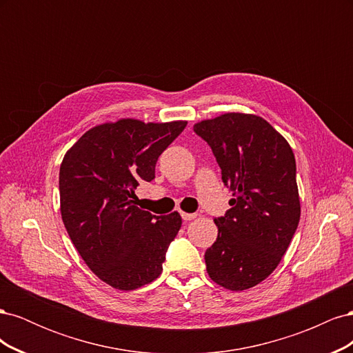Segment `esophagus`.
I'll return each instance as SVG.
<instances>
[{
    "label": "esophagus",
    "instance_id": "1",
    "mask_svg": "<svg viewBox=\"0 0 353 353\" xmlns=\"http://www.w3.org/2000/svg\"><path fill=\"white\" fill-rule=\"evenodd\" d=\"M181 216H183V219H184V221H191V219H194L197 215H196V213H185V212H181Z\"/></svg>",
    "mask_w": 353,
    "mask_h": 353
}]
</instances>
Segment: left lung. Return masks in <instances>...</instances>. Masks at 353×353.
Returning <instances> with one entry per match:
<instances>
[{
	"instance_id": "1",
	"label": "left lung",
	"mask_w": 353,
	"mask_h": 353,
	"mask_svg": "<svg viewBox=\"0 0 353 353\" xmlns=\"http://www.w3.org/2000/svg\"><path fill=\"white\" fill-rule=\"evenodd\" d=\"M193 130L234 196L231 209L213 219L218 239L205 253L208 274L228 290H248L279 266L301 219L293 150L254 114L225 113Z\"/></svg>"
}]
</instances>
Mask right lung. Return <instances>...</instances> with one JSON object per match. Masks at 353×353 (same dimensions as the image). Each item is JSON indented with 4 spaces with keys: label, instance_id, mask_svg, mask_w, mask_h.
Wrapping results in <instances>:
<instances>
[{
    "label": "right lung",
    "instance_id": "right-lung-1",
    "mask_svg": "<svg viewBox=\"0 0 353 353\" xmlns=\"http://www.w3.org/2000/svg\"><path fill=\"white\" fill-rule=\"evenodd\" d=\"M185 126L184 121L103 123L85 132L63 159V223L88 268L117 290H135L162 274L183 221L178 212L156 216L138 209L134 190L154 179L159 156Z\"/></svg>",
    "mask_w": 353,
    "mask_h": 353
}]
</instances>
